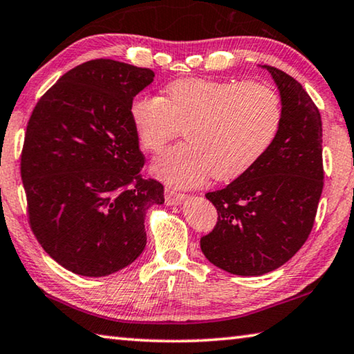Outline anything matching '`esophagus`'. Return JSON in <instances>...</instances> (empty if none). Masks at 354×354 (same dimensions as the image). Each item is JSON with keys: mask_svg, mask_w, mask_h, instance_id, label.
<instances>
[{"mask_svg": "<svg viewBox=\"0 0 354 354\" xmlns=\"http://www.w3.org/2000/svg\"><path fill=\"white\" fill-rule=\"evenodd\" d=\"M187 194H182V193H177V191H172V189H165V201H166V205H178V203H182L185 199H187Z\"/></svg>", "mask_w": 354, "mask_h": 354, "instance_id": "34e87169", "label": "esophagus"}]
</instances>
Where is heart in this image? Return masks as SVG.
Returning a JSON list of instances; mask_svg holds the SVG:
<instances>
[{
    "label": "heart",
    "mask_w": 354,
    "mask_h": 354,
    "mask_svg": "<svg viewBox=\"0 0 354 354\" xmlns=\"http://www.w3.org/2000/svg\"><path fill=\"white\" fill-rule=\"evenodd\" d=\"M130 120L141 147L157 153L185 127L187 141L153 161L155 176L174 187H194L212 174L232 180L252 169L275 141L283 104L261 80L178 79L165 97L136 96Z\"/></svg>",
    "instance_id": "heart-1"
}]
</instances>
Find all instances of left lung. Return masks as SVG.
I'll return each instance as SVG.
<instances>
[{"label": "left lung", "mask_w": 354, "mask_h": 354, "mask_svg": "<svg viewBox=\"0 0 354 354\" xmlns=\"http://www.w3.org/2000/svg\"><path fill=\"white\" fill-rule=\"evenodd\" d=\"M263 68L280 90L281 127L252 169L205 194L218 209V222L201 239L209 263L243 277L275 270L300 250L324 189L320 111L294 77Z\"/></svg>", "instance_id": "1"}]
</instances>
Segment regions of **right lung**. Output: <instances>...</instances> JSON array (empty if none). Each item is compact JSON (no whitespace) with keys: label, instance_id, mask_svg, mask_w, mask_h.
Here are the masks:
<instances>
[{"label":"right lung","instance_id":"1","mask_svg":"<svg viewBox=\"0 0 354 354\" xmlns=\"http://www.w3.org/2000/svg\"><path fill=\"white\" fill-rule=\"evenodd\" d=\"M153 71L96 59L65 73L32 110L21 152L29 224L54 261L73 274L105 277L146 247L145 218L165 202L142 178L145 155L130 104Z\"/></svg>","mask_w":354,"mask_h":354}]
</instances>
